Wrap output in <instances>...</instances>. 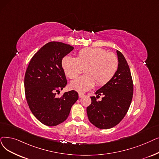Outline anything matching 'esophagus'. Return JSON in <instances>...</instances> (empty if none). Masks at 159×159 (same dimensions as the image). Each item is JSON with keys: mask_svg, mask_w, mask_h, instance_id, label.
I'll return each instance as SVG.
<instances>
[{"mask_svg": "<svg viewBox=\"0 0 159 159\" xmlns=\"http://www.w3.org/2000/svg\"><path fill=\"white\" fill-rule=\"evenodd\" d=\"M83 96H84V94L80 93H79V98H82V97H83Z\"/></svg>", "mask_w": 159, "mask_h": 159, "instance_id": "esophagus-1", "label": "esophagus"}]
</instances>
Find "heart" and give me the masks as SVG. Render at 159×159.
<instances>
[{
	"label": "heart",
	"instance_id": "b5f03b06",
	"mask_svg": "<svg viewBox=\"0 0 159 159\" xmlns=\"http://www.w3.org/2000/svg\"><path fill=\"white\" fill-rule=\"evenodd\" d=\"M65 74L75 79L84 68L85 75L71 82L70 87L79 92L92 88L95 82L101 86L111 80L118 69V60L115 54L101 48H84L76 58L66 56L61 61Z\"/></svg>",
	"mask_w": 159,
	"mask_h": 159
}]
</instances>
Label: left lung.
Returning a JSON list of instances; mask_svg holds the SVG:
<instances>
[{
    "mask_svg": "<svg viewBox=\"0 0 159 159\" xmlns=\"http://www.w3.org/2000/svg\"><path fill=\"white\" fill-rule=\"evenodd\" d=\"M116 53L118 71L111 80L95 92L96 98L103 95L102 100L91 97L92 103L86 108L89 121L101 129L118 125L126 115L133 98V83L129 65L121 52Z\"/></svg>",
    "mask_w": 159,
    "mask_h": 159,
    "instance_id": "left-lung-1",
    "label": "left lung"
}]
</instances>
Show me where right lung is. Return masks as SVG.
<instances>
[{
	"label": "right lung",
	"instance_id": "obj_1",
	"mask_svg": "<svg viewBox=\"0 0 159 159\" xmlns=\"http://www.w3.org/2000/svg\"><path fill=\"white\" fill-rule=\"evenodd\" d=\"M74 48L61 42L47 43L34 55L25 76L27 103L34 116L47 126L64 122L71 107L79 99L77 92H65L57 98L56 92L67 84L61 60Z\"/></svg>",
	"mask_w": 159,
	"mask_h": 159
}]
</instances>
